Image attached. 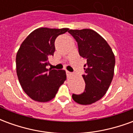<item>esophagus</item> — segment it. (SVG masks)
<instances>
[{"label":"esophagus","instance_id":"1","mask_svg":"<svg viewBox=\"0 0 133 133\" xmlns=\"http://www.w3.org/2000/svg\"><path fill=\"white\" fill-rule=\"evenodd\" d=\"M65 72H66L67 76H69V75H71V72H69V71H68V70H66V71H65Z\"/></svg>","mask_w":133,"mask_h":133}]
</instances>
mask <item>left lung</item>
<instances>
[{
  "instance_id": "1",
  "label": "left lung",
  "mask_w": 133,
  "mask_h": 133,
  "mask_svg": "<svg viewBox=\"0 0 133 133\" xmlns=\"http://www.w3.org/2000/svg\"><path fill=\"white\" fill-rule=\"evenodd\" d=\"M68 33L78 43V52L87 60L83 75L85 83L84 92L72 94V98L81 105H90L105 95L114 75L115 55L108 43L90 29L70 30Z\"/></svg>"
}]
</instances>
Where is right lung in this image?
Instances as JSON below:
<instances>
[{
	"instance_id": "1",
	"label": "right lung",
	"mask_w": 133,
	"mask_h": 133,
	"mask_svg": "<svg viewBox=\"0 0 133 133\" xmlns=\"http://www.w3.org/2000/svg\"><path fill=\"white\" fill-rule=\"evenodd\" d=\"M68 28L36 29L22 43L16 55V71L24 92L38 102L52 100L66 80L63 70L47 69L55 52V41Z\"/></svg>"
}]
</instances>
